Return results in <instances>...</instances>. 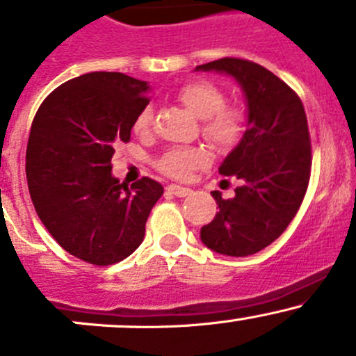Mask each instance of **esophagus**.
Here are the masks:
<instances>
[{
    "mask_svg": "<svg viewBox=\"0 0 356 356\" xmlns=\"http://www.w3.org/2000/svg\"><path fill=\"white\" fill-rule=\"evenodd\" d=\"M167 193H170L172 196H177V198H184V196L191 195V189L189 188H182V186H175V184H170L167 188Z\"/></svg>",
    "mask_w": 356,
    "mask_h": 356,
    "instance_id": "1",
    "label": "esophagus"
}]
</instances>
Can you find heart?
I'll return each instance as SVG.
<instances>
[{"instance_id":"heart-1","label":"heart","mask_w":356,"mask_h":356,"mask_svg":"<svg viewBox=\"0 0 356 356\" xmlns=\"http://www.w3.org/2000/svg\"><path fill=\"white\" fill-rule=\"evenodd\" d=\"M177 99L195 117L203 120L201 131L211 145L227 148L239 141L245 131V113L238 106H225L224 92L217 86L207 81H193L179 89ZM152 108H143L134 122V131L141 136L146 134L152 125ZM203 163H207V153L203 149L184 148L165 153L158 167L170 177L186 179Z\"/></svg>"}]
</instances>
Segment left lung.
<instances>
[{
    "mask_svg": "<svg viewBox=\"0 0 356 356\" xmlns=\"http://www.w3.org/2000/svg\"><path fill=\"white\" fill-rule=\"evenodd\" d=\"M234 79L246 99V131L218 167L239 179L234 198L213 191L218 208L200 238L211 251L248 257L274 243L296 215L312 168L307 115L296 92L258 63L220 58L195 68Z\"/></svg>",
    "mask_w": 356,
    "mask_h": 356,
    "instance_id": "obj_1",
    "label": "left lung"
}]
</instances>
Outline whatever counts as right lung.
Masks as SVG:
<instances>
[{"label":"right lung","mask_w":356,"mask_h":356,"mask_svg":"<svg viewBox=\"0 0 356 356\" xmlns=\"http://www.w3.org/2000/svg\"><path fill=\"white\" fill-rule=\"evenodd\" d=\"M149 89L120 72L79 75L56 88L32 122L25 155L32 203L55 241L88 264L105 267L134 253L163 195L153 179L129 189L111 174L115 145L131 139Z\"/></svg>","instance_id":"1"}]
</instances>
